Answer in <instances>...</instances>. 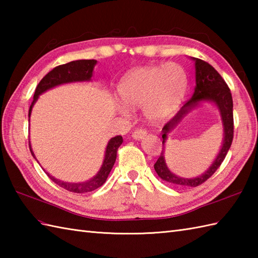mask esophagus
<instances>
[{
  "label": "esophagus",
  "instance_id": "obj_1",
  "mask_svg": "<svg viewBox=\"0 0 258 258\" xmlns=\"http://www.w3.org/2000/svg\"><path fill=\"white\" fill-rule=\"evenodd\" d=\"M145 136H146V131L142 130V128L141 130H135L133 134H132V138L134 140H141V139L145 138Z\"/></svg>",
  "mask_w": 258,
  "mask_h": 258
}]
</instances>
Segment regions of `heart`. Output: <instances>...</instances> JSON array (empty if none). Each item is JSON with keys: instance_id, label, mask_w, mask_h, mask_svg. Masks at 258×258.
Wrapping results in <instances>:
<instances>
[{"instance_id": "1", "label": "heart", "mask_w": 258, "mask_h": 258, "mask_svg": "<svg viewBox=\"0 0 258 258\" xmlns=\"http://www.w3.org/2000/svg\"><path fill=\"white\" fill-rule=\"evenodd\" d=\"M187 80L184 70L168 63L132 71L118 85L124 103H116L117 111L128 115L130 107L143 106L146 118L153 123L169 117L182 103Z\"/></svg>"}]
</instances>
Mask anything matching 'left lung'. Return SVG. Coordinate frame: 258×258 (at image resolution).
<instances>
[{"label": "left lung", "mask_w": 258, "mask_h": 258, "mask_svg": "<svg viewBox=\"0 0 258 258\" xmlns=\"http://www.w3.org/2000/svg\"><path fill=\"white\" fill-rule=\"evenodd\" d=\"M190 58L195 62L196 85L194 89V94L182 107H180L177 114L175 115L172 119H169L165 125H164V127L162 130L163 150L161 153V156L158 157V160L154 164V168L158 176L169 184H174L177 186H188V187H196V186L203 184L205 180L210 178L223 163L224 158H225L233 142L234 119H233V98L231 94V90L228 89L225 81L223 80L220 73H218L211 64H208L207 62L203 61V59L196 58V57H190ZM202 101L214 102L221 114L224 130L222 147L217 158L212 163V165L208 169V171H206L205 173L193 179L180 178L169 171L166 165L165 158L163 157L167 134L176 127L180 120L191 109L198 106Z\"/></svg>", "instance_id": "8db88e82"}]
</instances>
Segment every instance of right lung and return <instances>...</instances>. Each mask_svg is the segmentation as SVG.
Returning <instances> with one entry per match:
<instances>
[{
    "label": "right lung",
    "mask_w": 258,
    "mask_h": 258,
    "mask_svg": "<svg viewBox=\"0 0 258 258\" xmlns=\"http://www.w3.org/2000/svg\"><path fill=\"white\" fill-rule=\"evenodd\" d=\"M96 63H97L96 59H79V61H73L63 65H58V67L54 68L51 72H48L44 78L41 80V82L38 83V85L35 89L34 97H33V102L29 109V122H30V116H31L33 105H34L38 96H40L42 93H44L47 90H51L53 87L62 85V84L74 83V82L91 81L93 76V70H94ZM122 143H123V138L119 135L115 136V138H112L108 141L106 150H105V155H104V161L100 171L97 172L95 176H93L91 179L86 180V182H82V183L63 182V180H59L55 177H53L52 175H50L47 172L45 173L54 183L57 184L58 186H61V187L65 189L73 191V193H87V191H92L105 183L108 174L112 171L114 163L116 161V153H117L118 147ZM29 145H30L31 154L36 160L34 153L32 151L31 144Z\"/></svg>",
    "instance_id": "obj_1"
}]
</instances>
